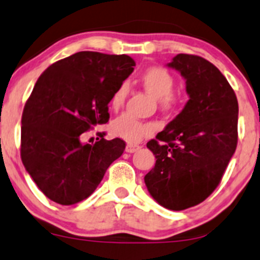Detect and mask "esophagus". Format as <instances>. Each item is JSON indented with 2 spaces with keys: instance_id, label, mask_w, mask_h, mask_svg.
Wrapping results in <instances>:
<instances>
[{
  "instance_id": "34e87169",
  "label": "esophagus",
  "mask_w": 260,
  "mask_h": 260,
  "mask_svg": "<svg viewBox=\"0 0 260 260\" xmlns=\"http://www.w3.org/2000/svg\"><path fill=\"white\" fill-rule=\"evenodd\" d=\"M141 148V146L138 145H132V143H128L127 146H125V151H127L128 153H133V152H137L138 150Z\"/></svg>"
}]
</instances>
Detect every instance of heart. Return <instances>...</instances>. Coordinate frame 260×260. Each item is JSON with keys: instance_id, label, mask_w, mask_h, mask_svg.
I'll use <instances>...</instances> for the list:
<instances>
[{"instance_id": "1", "label": "heart", "mask_w": 260, "mask_h": 260, "mask_svg": "<svg viewBox=\"0 0 260 260\" xmlns=\"http://www.w3.org/2000/svg\"><path fill=\"white\" fill-rule=\"evenodd\" d=\"M140 82L151 96L158 99L162 109H171L176 104V96L173 94L175 81L168 70L162 67H151L141 75ZM127 91L125 84H122L115 90L110 99L113 109L117 110L122 107L127 96ZM110 132L113 136L122 138L127 142L137 143L147 136L152 135L155 132V125L152 123L141 122L129 114H123L113 120L110 124Z\"/></svg>"}]
</instances>
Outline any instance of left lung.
<instances>
[{
	"label": "left lung",
	"instance_id": "8db88e82",
	"mask_svg": "<svg viewBox=\"0 0 260 260\" xmlns=\"http://www.w3.org/2000/svg\"><path fill=\"white\" fill-rule=\"evenodd\" d=\"M166 66L185 80L189 100L147 143L156 164L145 184L158 205L183 211L220 184L238 145L239 105L226 77L205 58L178 54Z\"/></svg>",
	"mask_w": 260,
	"mask_h": 260
}]
</instances>
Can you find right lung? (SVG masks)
Wrapping results in <instances>:
<instances>
[{
	"instance_id": "right-lung-1",
	"label": "right lung",
	"mask_w": 260,
	"mask_h": 260,
	"mask_svg": "<svg viewBox=\"0 0 260 260\" xmlns=\"http://www.w3.org/2000/svg\"><path fill=\"white\" fill-rule=\"evenodd\" d=\"M129 55L79 52L38 79L21 119V160L45 197L75 205L96 189L124 141L81 142L82 133L109 120L108 104L133 72Z\"/></svg>"
}]
</instances>
